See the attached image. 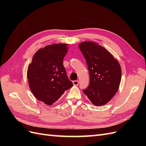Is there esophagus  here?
Here are the masks:
<instances>
[{
    "label": "esophagus",
    "mask_w": 146,
    "mask_h": 146,
    "mask_svg": "<svg viewBox=\"0 0 146 146\" xmlns=\"http://www.w3.org/2000/svg\"><path fill=\"white\" fill-rule=\"evenodd\" d=\"M78 83H79V82L78 80L73 81V84H74V86H77L78 85Z\"/></svg>",
    "instance_id": "esophagus-1"
}]
</instances>
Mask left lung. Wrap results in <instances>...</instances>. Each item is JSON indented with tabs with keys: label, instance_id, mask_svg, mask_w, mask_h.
Listing matches in <instances>:
<instances>
[{
	"label": "left lung",
	"instance_id": "obj_1",
	"mask_svg": "<svg viewBox=\"0 0 146 146\" xmlns=\"http://www.w3.org/2000/svg\"><path fill=\"white\" fill-rule=\"evenodd\" d=\"M78 47L90 74V85L83 92L92 104L104 105L119 89L121 80L120 64L107 49L96 42H83Z\"/></svg>",
	"mask_w": 146,
	"mask_h": 146
}]
</instances>
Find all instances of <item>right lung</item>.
<instances>
[{
    "label": "right lung",
    "mask_w": 146,
    "mask_h": 146,
    "mask_svg": "<svg viewBox=\"0 0 146 146\" xmlns=\"http://www.w3.org/2000/svg\"><path fill=\"white\" fill-rule=\"evenodd\" d=\"M68 44H55L40 48L27 70L31 91L38 100L50 105L73 86L63 66Z\"/></svg>",
    "instance_id": "add662e5"
}]
</instances>
